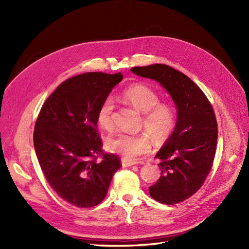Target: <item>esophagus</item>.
<instances>
[{"label":"esophagus","instance_id":"obj_1","mask_svg":"<svg viewBox=\"0 0 249 249\" xmlns=\"http://www.w3.org/2000/svg\"><path fill=\"white\" fill-rule=\"evenodd\" d=\"M135 164H136V162L129 161V160H125V159L122 160L123 167H131V166H133V165H135Z\"/></svg>","mask_w":249,"mask_h":249}]
</instances>
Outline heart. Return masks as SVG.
Wrapping results in <instances>:
<instances>
[{"label": "heart", "instance_id": "1", "mask_svg": "<svg viewBox=\"0 0 249 249\" xmlns=\"http://www.w3.org/2000/svg\"><path fill=\"white\" fill-rule=\"evenodd\" d=\"M123 99L132 107L143 113V126L155 141L168 139L176 129L177 112L171 105L160 103V95L155 89L145 84H133L123 91ZM114 103L106 97L97 110V124L105 130L113 126ZM112 153L120 155L126 160H137L150 150V140L145 134H117L107 140Z\"/></svg>", "mask_w": 249, "mask_h": 249}]
</instances>
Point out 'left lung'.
<instances>
[{"label": "left lung", "mask_w": 249, "mask_h": 249, "mask_svg": "<svg viewBox=\"0 0 249 249\" xmlns=\"http://www.w3.org/2000/svg\"><path fill=\"white\" fill-rule=\"evenodd\" d=\"M131 71L160 83L175 102L176 129L156 155L162 161L161 177L148 190L155 200L176 205L192 196L212 168L218 136L213 108L190 78L168 65L132 67Z\"/></svg>", "instance_id": "obj_1"}]
</instances>
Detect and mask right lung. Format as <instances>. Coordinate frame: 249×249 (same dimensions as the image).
Segmentation results:
<instances>
[{
    "mask_svg": "<svg viewBox=\"0 0 249 249\" xmlns=\"http://www.w3.org/2000/svg\"><path fill=\"white\" fill-rule=\"evenodd\" d=\"M122 80L120 72H87L67 79L48 97L37 117V159L48 183L71 205H99L122 167L117 156L103 153L96 130L97 110Z\"/></svg>",
    "mask_w": 249,
    "mask_h": 249,
    "instance_id": "1",
    "label": "right lung"
}]
</instances>
